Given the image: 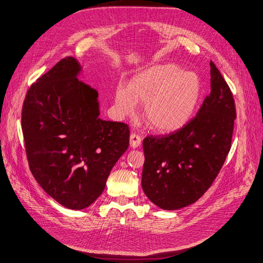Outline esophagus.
Masks as SVG:
<instances>
[{"instance_id":"esophagus-1","label":"esophagus","mask_w":263,"mask_h":263,"mask_svg":"<svg viewBox=\"0 0 263 263\" xmlns=\"http://www.w3.org/2000/svg\"><path fill=\"white\" fill-rule=\"evenodd\" d=\"M141 142H142V138L140 137L139 134H135V133H132L130 135V146L133 147V148H137L139 147L141 145Z\"/></svg>"}]
</instances>
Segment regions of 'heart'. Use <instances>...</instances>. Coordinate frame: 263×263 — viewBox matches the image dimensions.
I'll return each mask as SVG.
<instances>
[{"instance_id":"heart-1","label":"heart","mask_w":263,"mask_h":263,"mask_svg":"<svg viewBox=\"0 0 263 263\" xmlns=\"http://www.w3.org/2000/svg\"><path fill=\"white\" fill-rule=\"evenodd\" d=\"M202 95L199 77L174 64L148 68L133 78L129 86L119 84L116 106L122 115H131L138 102L144 104L143 118L153 130L174 132L186 125L195 114Z\"/></svg>"}]
</instances>
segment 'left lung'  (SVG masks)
I'll return each mask as SVG.
<instances>
[{"instance_id":"obj_1","label":"left lung","mask_w":263,"mask_h":263,"mask_svg":"<svg viewBox=\"0 0 263 263\" xmlns=\"http://www.w3.org/2000/svg\"><path fill=\"white\" fill-rule=\"evenodd\" d=\"M210 93L197 115L182 129L143 141L142 187L164 210L198 200L211 186L231 148L236 118L233 94L210 62Z\"/></svg>"}]
</instances>
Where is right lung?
Masks as SVG:
<instances>
[{"instance_id": "add662e5", "label": "right lung", "mask_w": 263, "mask_h": 263, "mask_svg": "<svg viewBox=\"0 0 263 263\" xmlns=\"http://www.w3.org/2000/svg\"><path fill=\"white\" fill-rule=\"evenodd\" d=\"M81 66L66 57L27 92L22 129L29 168L66 208L89 207L103 193L129 147V125L100 118L99 93L78 79Z\"/></svg>"}]
</instances>
